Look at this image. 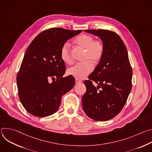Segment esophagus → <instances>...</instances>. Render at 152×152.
<instances>
[{"label":"esophagus","instance_id":"34e87169","mask_svg":"<svg viewBox=\"0 0 152 152\" xmlns=\"http://www.w3.org/2000/svg\"><path fill=\"white\" fill-rule=\"evenodd\" d=\"M80 82H81V80H80L79 79H75V83H80Z\"/></svg>","mask_w":152,"mask_h":152}]
</instances>
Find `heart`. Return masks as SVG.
Listing matches in <instances>:
<instances>
[{
    "label": "heart",
    "instance_id": "1",
    "mask_svg": "<svg viewBox=\"0 0 152 152\" xmlns=\"http://www.w3.org/2000/svg\"><path fill=\"white\" fill-rule=\"evenodd\" d=\"M73 42L76 46L85 50L84 59L86 61L77 63L69 68L67 74L81 80L85 79L93 71V64L96 65L99 63L103 56L104 45L102 40L94 39L93 36L86 34L79 35ZM60 58L65 64L72 63V55L68 43H64L62 46L60 50Z\"/></svg>",
    "mask_w": 152,
    "mask_h": 152
}]
</instances>
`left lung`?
Listing matches in <instances>:
<instances>
[{
    "label": "left lung",
    "instance_id": "1",
    "mask_svg": "<svg viewBox=\"0 0 152 152\" xmlns=\"http://www.w3.org/2000/svg\"><path fill=\"white\" fill-rule=\"evenodd\" d=\"M85 31L99 37L104 51L89 79L84 82L86 90L82 98L83 110L91 119L109 120L120 113L127 101L132 90V69L126 47L117 33L105 29Z\"/></svg>",
    "mask_w": 152,
    "mask_h": 152
}]
</instances>
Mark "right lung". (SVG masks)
Instances as JSON below:
<instances>
[{"label": "right lung", "mask_w": 152, "mask_h": 152, "mask_svg": "<svg viewBox=\"0 0 152 152\" xmlns=\"http://www.w3.org/2000/svg\"><path fill=\"white\" fill-rule=\"evenodd\" d=\"M82 31L52 28L39 33L31 42L17 76L20 100L31 114L45 117L57 111L62 96L73 87L72 76L62 77L66 66L60 58L62 46ZM56 78L52 83L48 79Z\"/></svg>", "instance_id": "add662e5"}]
</instances>
